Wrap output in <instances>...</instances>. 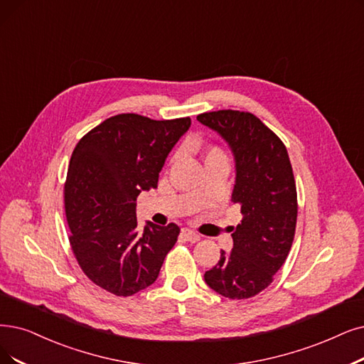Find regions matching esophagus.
<instances>
[{
	"label": "esophagus",
	"instance_id": "obj_1",
	"mask_svg": "<svg viewBox=\"0 0 364 364\" xmlns=\"http://www.w3.org/2000/svg\"><path fill=\"white\" fill-rule=\"evenodd\" d=\"M181 235H182V237H183L186 242L196 243V242H198V240H200V236L197 235V232H196V231H193V230H190V228H183Z\"/></svg>",
	"mask_w": 364,
	"mask_h": 364
}]
</instances>
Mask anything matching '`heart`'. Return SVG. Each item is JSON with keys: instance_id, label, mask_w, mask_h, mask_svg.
Masks as SVG:
<instances>
[{"instance_id": "obj_1", "label": "heart", "mask_w": 364, "mask_h": 364, "mask_svg": "<svg viewBox=\"0 0 364 364\" xmlns=\"http://www.w3.org/2000/svg\"><path fill=\"white\" fill-rule=\"evenodd\" d=\"M221 155H224V154H223L221 149H218V148H210V149L206 152V158H210V156H221Z\"/></svg>"}]
</instances>
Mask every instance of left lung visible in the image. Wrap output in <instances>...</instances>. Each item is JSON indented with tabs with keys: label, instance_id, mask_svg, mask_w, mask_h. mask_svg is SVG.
I'll use <instances>...</instances> for the list:
<instances>
[{
	"label": "left lung",
	"instance_id": "1",
	"mask_svg": "<svg viewBox=\"0 0 364 364\" xmlns=\"http://www.w3.org/2000/svg\"><path fill=\"white\" fill-rule=\"evenodd\" d=\"M197 121L220 134L235 156L231 201L243 215L231 227V251H221L205 282L227 299H250L272 284L291 250L297 221L293 167L281 139L252 113L218 110Z\"/></svg>",
	"mask_w": 364,
	"mask_h": 364
}]
</instances>
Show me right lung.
<instances>
[{
  "label": "right lung",
  "instance_id": "1",
  "mask_svg": "<svg viewBox=\"0 0 364 364\" xmlns=\"http://www.w3.org/2000/svg\"><path fill=\"white\" fill-rule=\"evenodd\" d=\"M190 118L154 121L122 113L83 136L71 154L64 201L70 245L83 273L114 296L152 285L179 227L146 223L137 230L136 201L156 188L159 171Z\"/></svg>",
  "mask_w": 364,
  "mask_h": 364
}]
</instances>
